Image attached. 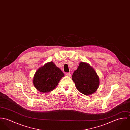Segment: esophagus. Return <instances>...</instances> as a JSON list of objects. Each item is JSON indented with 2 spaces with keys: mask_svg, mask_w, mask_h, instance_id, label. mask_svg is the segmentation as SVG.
<instances>
[{
  "mask_svg": "<svg viewBox=\"0 0 130 130\" xmlns=\"http://www.w3.org/2000/svg\"><path fill=\"white\" fill-rule=\"evenodd\" d=\"M66 75H67L68 76H69V77H71V73H66Z\"/></svg>",
  "mask_w": 130,
  "mask_h": 130,
  "instance_id": "esophagus-1",
  "label": "esophagus"
}]
</instances>
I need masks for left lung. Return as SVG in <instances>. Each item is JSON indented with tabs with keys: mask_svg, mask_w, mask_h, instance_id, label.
<instances>
[{
	"mask_svg": "<svg viewBox=\"0 0 130 130\" xmlns=\"http://www.w3.org/2000/svg\"><path fill=\"white\" fill-rule=\"evenodd\" d=\"M72 79L77 90L85 95L92 94L99 87L98 75L93 67L86 62L79 63L73 74Z\"/></svg>",
	"mask_w": 130,
	"mask_h": 130,
	"instance_id": "8db88e82",
	"label": "left lung"
}]
</instances>
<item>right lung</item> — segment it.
Listing matches in <instances>:
<instances>
[{
  "label": "right lung",
  "instance_id": "add662e5",
  "mask_svg": "<svg viewBox=\"0 0 130 130\" xmlns=\"http://www.w3.org/2000/svg\"><path fill=\"white\" fill-rule=\"evenodd\" d=\"M64 74L53 61L45 63L36 71L33 84L38 91L48 93L54 90Z\"/></svg>",
  "mask_w": 130,
  "mask_h": 130
}]
</instances>
